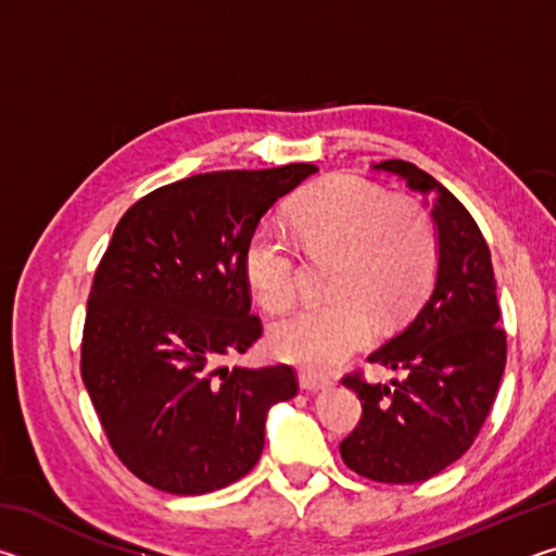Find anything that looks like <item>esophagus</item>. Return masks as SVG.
Segmentation results:
<instances>
[{"label": "esophagus", "instance_id": "1", "mask_svg": "<svg viewBox=\"0 0 556 556\" xmlns=\"http://www.w3.org/2000/svg\"><path fill=\"white\" fill-rule=\"evenodd\" d=\"M331 380L328 378H318V375L314 372H301L299 375V388L306 390V392H321V390H328L331 388Z\"/></svg>", "mask_w": 556, "mask_h": 556}]
</instances>
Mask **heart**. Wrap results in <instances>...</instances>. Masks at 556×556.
I'll list each match as a JSON object with an SVG mask.
<instances>
[{
    "label": "heart",
    "mask_w": 556,
    "mask_h": 556,
    "mask_svg": "<svg viewBox=\"0 0 556 556\" xmlns=\"http://www.w3.org/2000/svg\"><path fill=\"white\" fill-rule=\"evenodd\" d=\"M308 255L333 252L331 304L301 308L269 333L279 361L308 372H331L363 351L372 321L392 324L425 296L437 271L439 242L429 213L384 188L336 174L308 188L291 213ZM257 304L281 314L296 299V252L277 223L252 230L242 257Z\"/></svg>",
    "instance_id": "b5f03b06"
}]
</instances>
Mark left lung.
<instances>
[{
    "label": "left lung",
    "instance_id": "obj_1",
    "mask_svg": "<svg viewBox=\"0 0 556 556\" xmlns=\"http://www.w3.org/2000/svg\"><path fill=\"white\" fill-rule=\"evenodd\" d=\"M372 168L400 176L429 201L439 260L417 314L370 355L402 380L343 378L363 417L343 439L341 458L370 481L421 483L464 456L481 431L505 370V331L497 326L491 250L464 203L409 162L390 159Z\"/></svg>",
    "mask_w": 556,
    "mask_h": 556
}]
</instances>
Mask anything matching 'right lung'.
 Returning a JSON list of instances; mask_svg holds the SVG:
<instances>
[{"label":"right lung","mask_w":556,"mask_h":556,"mask_svg":"<svg viewBox=\"0 0 556 556\" xmlns=\"http://www.w3.org/2000/svg\"><path fill=\"white\" fill-rule=\"evenodd\" d=\"M314 164L213 172L122 215L92 279L80 372L122 464L174 495L240 481L267 412L296 394L289 365L228 368L262 336L242 257L252 230Z\"/></svg>","instance_id":"1"}]
</instances>
